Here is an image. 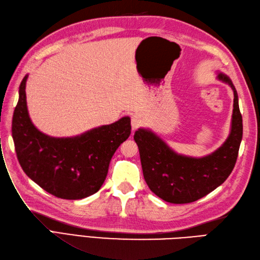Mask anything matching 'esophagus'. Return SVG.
Returning a JSON list of instances; mask_svg holds the SVG:
<instances>
[{"mask_svg":"<svg viewBox=\"0 0 260 260\" xmlns=\"http://www.w3.org/2000/svg\"><path fill=\"white\" fill-rule=\"evenodd\" d=\"M142 123V119H141V115L138 113H135L132 116V128L133 129H136L137 127H139Z\"/></svg>","mask_w":260,"mask_h":260,"instance_id":"obj_1","label":"esophagus"}]
</instances>
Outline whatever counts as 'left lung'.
Masks as SVG:
<instances>
[{"instance_id": "8db88e82", "label": "left lung", "mask_w": 260, "mask_h": 260, "mask_svg": "<svg viewBox=\"0 0 260 260\" xmlns=\"http://www.w3.org/2000/svg\"><path fill=\"white\" fill-rule=\"evenodd\" d=\"M216 79L231 87L234 98L229 135L215 151L204 156L178 153L146 127H139L134 135L147 185L166 202L185 204L205 197L224 182L236 165L243 135L239 97L227 74L217 71Z\"/></svg>"}]
</instances>
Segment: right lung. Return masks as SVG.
I'll use <instances>...</instances> for the list:
<instances>
[{
    "mask_svg": "<svg viewBox=\"0 0 260 260\" xmlns=\"http://www.w3.org/2000/svg\"><path fill=\"white\" fill-rule=\"evenodd\" d=\"M29 74L19 86L12 134L20 166L28 177L48 193L66 200L87 198L102 188L109 164L123 141L131 135V118L123 116L109 125L72 137H53L32 123L26 97Z\"/></svg>",
    "mask_w": 260,
    "mask_h": 260,
    "instance_id": "right-lung-1",
    "label": "right lung"
}]
</instances>
